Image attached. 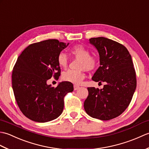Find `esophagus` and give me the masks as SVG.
I'll return each mask as SVG.
<instances>
[{
    "instance_id": "1",
    "label": "esophagus",
    "mask_w": 149,
    "mask_h": 149,
    "mask_svg": "<svg viewBox=\"0 0 149 149\" xmlns=\"http://www.w3.org/2000/svg\"><path fill=\"white\" fill-rule=\"evenodd\" d=\"M79 86H77V85H75V84L74 86V90H77L79 89Z\"/></svg>"
}]
</instances>
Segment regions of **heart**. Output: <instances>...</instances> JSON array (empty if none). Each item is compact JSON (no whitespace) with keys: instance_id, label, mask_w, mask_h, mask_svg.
<instances>
[{"instance_id":"1","label":"heart","mask_w":149,"mask_h":149,"mask_svg":"<svg viewBox=\"0 0 149 149\" xmlns=\"http://www.w3.org/2000/svg\"><path fill=\"white\" fill-rule=\"evenodd\" d=\"M70 51L75 59H80L78 65V68L80 69L68 70L63 73L62 78L68 83L75 85L81 84L85 78V70L91 71L95 69L99 61L96 56L90 55V50L81 45L72 47ZM57 61L61 67L66 68L68 65V56L64 52H60L57 58Z\"/></svg>"}]
</instances>
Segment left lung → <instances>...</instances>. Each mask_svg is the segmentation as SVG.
Instances as JSON below:
<instances>
[{
	"instance_id": "left-lung-1",
	"label": "left lung",
	"mask_w": 149,
	"mask_h": 149,
	"mask_svg": "<svg viewBox=\"0 0 149 149\" xmlns=\"http://www.w3.org/2000/svg\"><path fill=\"white\" fill-rule=\"evenodd\" d=\"M96 47L100 66L92 77L95 82H105L102 89L88 87L84 107L95 118H115L129 106L136 88V75L131 56L125 46L104 37L91 38Z\"/></svg>"
}]
</instances>
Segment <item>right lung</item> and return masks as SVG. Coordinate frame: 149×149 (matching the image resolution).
Here are the masks:
<instances>
[{
	"label": "right lung",
	"mask_w": 149,
	"mask_h": 149,
	"mask_svg": "<svg viewBox=\"0 0 149 149\" xmlns=\"http://www.w3.org/2000/svg\"><path fill=\"white\" fill-rule=\"evenodd\" d=\"M67 45L50 39L31 44L18 56L12 71V87L22 113L37 122L54 120L62 113L64 97L74 90L73 84L60 83L57 87L47 84L58 80L61 68L57 58Z\"/></svg>",
	"instance_id": "right-lung-1"
}]
</instances>
